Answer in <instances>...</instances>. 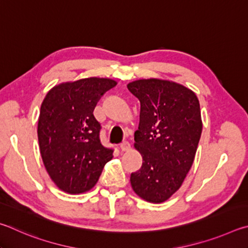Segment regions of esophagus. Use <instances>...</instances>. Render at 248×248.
<instances>
[{
  "instance_id": "34e87169",
  "label": "esophagus",
  "mask_w": 248,
  "mask_h": 248,
  "mask_svg": "<svg viewBox=\"0 0 248 248\" xmlns=\"http://www.w3.org/2000/svg\"><path fill=\"white\" fill-rule=\"evenodd\" d=\"M120 149H121L122 151H127V150L131 149V145H129L128 141H123V142H122V144L120 145Z\"/></svg>"
}]
</instances>
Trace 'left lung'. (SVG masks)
Segmentation results:
<instances>
[{"instance_id":"8db88e82","label":"left lung","mask_w":248,"mask_h":248,"mask_svg":"<svg viewBox=\"0 0 248 248\" xmlns=\"http://www.w3.org/2000/svg\"><path fill=\"white\" fill-rule=\"evenodd\" d=\"M127 88L140 102L134 146L142 164L131 174L132 187L147 202H163L192 168L202 131L201 106L192 90L173 81L140 79Z\"/></svg>"}]
</instances>
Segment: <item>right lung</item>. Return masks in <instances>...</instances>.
Listing matches in <instances>:
<instances>
[{"mask_svg": "<svg viewBox=\"0 0 248 248\" xmlns=\"http://www.w3.org/2000/svg\"><path fill=\"white\" fill-rule=\"evenodd\" d=\"M114 86L108 78H84L53 87L43 99L38 120L40 154L51 180L65 193L93 188L113 158V149L100 141L101 125L93 110Z\"/></svg>", "mask_w": 248, "mask_h": 248, "instance_id": "1", "label": "right lung"}]
</instances>
